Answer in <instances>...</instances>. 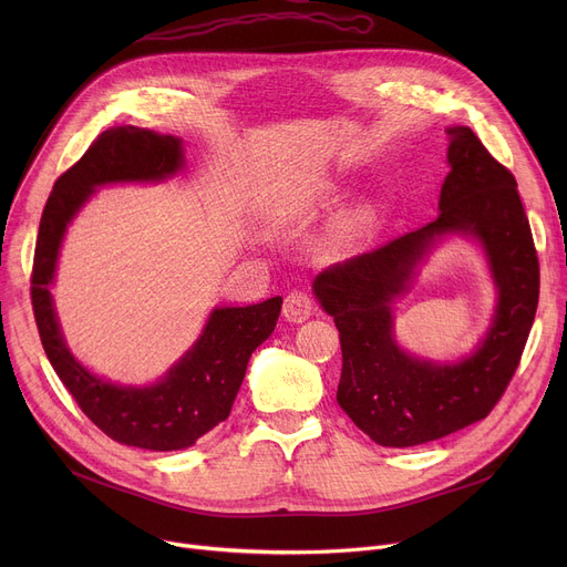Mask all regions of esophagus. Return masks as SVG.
Instances as JSON below:
<instances>
[{
	"instance_id": "esophagus-1",
	"label": "esophagus",
	"mask_w": 567,
	"mask_h": 567,
	"mask_svg": "<svg viewBox=\"0 0 567 567\" xmlns=\"http://www.w3.org/2000/svg\"><path fill=\"white\" fill-rule=\"evenodd\" d=\"M282 315L289 321L301 323L312 315V301H310V293L303 289H293L285 296V306H282Z\"/></svg>"
}]
</instances>
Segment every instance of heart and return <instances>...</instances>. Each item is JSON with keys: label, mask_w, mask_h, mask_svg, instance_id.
I'll use <instances>...</instances> for the list:
<instances>
[{"label": "heart", "mask_w": 567, "mask_h": 567, "mask_svg": "<svg viewBox=\"0 0 567 567\" xmlns=\"http://www.w3.org/2000/svg\"><path fill=\"white\" fill-rule=\"evenodd\" d=\"M361 225H363V220H361L359 216H349V218H344V220L340 223V227H338V241H340V244L351 241V238H353L355 234H359Z\"/></svg>", "instance_id": "b5f03b06"}]
</instances>
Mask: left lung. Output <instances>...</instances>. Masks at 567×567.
<instances>
[{
    "label": "left lung",
    "instance_id": "8db88e82",
    "mask_svg": "<svg viewBox=\"0 0 567 567\" xmlns=\"http://www.w3.org/2000/svg\"><path fill=\"white\" fill-rule=\"evenodd\" d=\"M445 133L451 172L441 186L439 218L315 278L317 299L340 331L338 404L389 449L436 441L487 419L517 372L538 310L540 264L513 172L471 128ZM445 230L482 238L499 287L488 338L457 367L411 360L392 340L390 317L414 264Z\"/></svg>",
    "mask_w": 567,
    "mask_h": 567
}]
</instances>
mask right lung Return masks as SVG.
<instances>
[{
    "label": "right lung",
    "instance_id": "obj_1",
    "mask_svg": "<svg viewBox=\"0 0 567 567\" xmlns=\"http://www.w3.org/2000/svg\"><path fill=\"white\" fill-rule=\"evenodd\" d=\"M184 165L182 140L137 126L101 133L84 156L54 182L45 202L34 266L32 308L41 344L82 413L110 439L146 451L188 449L223 423L241 389L252 351L274 333L282 299L218 308L184 361L148 389H126L89 374L71 355L54 317L50 282L66 225L96 186L158 182Z\"/></svg>",
    "mask_w": 567,
    "mask_h": 567
}]
</instances>
